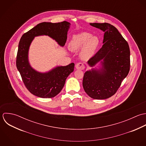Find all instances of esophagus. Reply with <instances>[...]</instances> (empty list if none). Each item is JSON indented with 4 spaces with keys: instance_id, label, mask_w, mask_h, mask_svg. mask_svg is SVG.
Returning <instances> with one entry per match:
<instances>
[{
    "instance_id": "1",
    "label": "esophagus",
    "mask_w": 146,
    "mask_h": 146,
    "mask_svg": "<svg viewBox=\"0 0 146 146\" xmlns=\"http://www.w3.org/2000/svg\"><path fill=\"white\" fill-rule=\"evenodd\" d=\"M75 67L77 70H84L85 68V66L82 63H78L76 64Z\"/></svg>"
}]
</instances>
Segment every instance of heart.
<instances>
[{
    "mask_svg": "<svg viewBox=\"0 0 146 146\" xmlns=\"http://www.w3.org/2000/svg\"><path fill=\"white\" fill-rule=\"evenodd\" d=\"M100 44V40L97 36H92L88 32H82L72 37L69 44V48L72 51L81 49V56L84 59H90L96 51Z\"/></svg>",
    "mask_w": 146,
    "mask_h": 146,
    "instance_id": "1",
    "label": "heart"
}]
</instances>
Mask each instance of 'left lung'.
<instances>
[{
    "instance_id": "8db88e82",
    "label": "left lung",
    "mask_w": 146,
    "mask_h": 146,
    "mask_svg": "<svg viewBox=\"0 0 146 146\" xmlns=\"http://www.w3.org/2000/svg\"><path fill=\"white\" fill-rule=\"evenodd\" d=\"M91 26L104 32L103 45L89 59L93 67L101 60L102 68L86 71L83 86L90 97L98 100L114 95L130 71V51L127 42L113 25L104 23H90Z\"/></svg>"
}]
</instances>
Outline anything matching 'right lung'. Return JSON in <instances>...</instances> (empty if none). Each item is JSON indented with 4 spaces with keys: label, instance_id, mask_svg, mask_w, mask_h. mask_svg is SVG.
Instances as JSON below:
<instances>
[{
    "label": "right lung",
    "instance_id": "obj_1",
    "mask_svg": "<svg viewBox=\"0 0 146 146\" xmlns=\"http://www.w3.org/2000/svg\"><path fill=\"white\" fill-rule=\"evenodd\" d=\"M70 23L43 22L25 33L20 40L16 56V67L23 82L33 95L42 98L56 96L62 90L68 76L74 71V63L59 66L48 72L41 73L31 67L28 61V50L35 37L46 35L55 40L61 46L65 45Z\"/></svg>",
    "mask_w": 146,
    "mask_h": 146
}]
</instances>
